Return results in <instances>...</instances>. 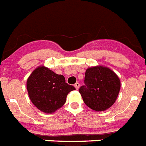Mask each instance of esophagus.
Instances as JSON below:
<instances>
[{"mask_svg":"<svg viewBox=\"0 0 146 146\" xmlns=\"http://www.w3.org/2000/svg\"><path fill=\"white\" fill-rule=\"evenodd\" d=\"M79 86H80V85H79V82H76V83H75V85H74V87L76 88V90H78V89H79Z\"/></svg>","mask_w":146,"mask_h":146,"instance_id":"1","label":"esophagus"}]
</instances>
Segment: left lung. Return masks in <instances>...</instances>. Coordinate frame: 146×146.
Returning <instances> with one entry per match:
<instances>
[{"label": "left lung", "mask_w": 146, "mask_h": 146, "mask_svg": "<svg viewBox=\"0 0 146 146\" xmlns=\"http://www.w3.org/2000/svg\"><path fill=\"white\" fill-rule=\"evenodd\" d=\"M85 85L79 89L83 101L92 110L105 111L113 105L121 88L120 79L110 68L97 66L88 68Z\"/></svg>", "instance_id": "obj_1"}]
</instances>
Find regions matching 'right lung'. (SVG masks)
Listing matches in <instances>:
<instances>
[{"label":"right lung","instance_id":"add662e5","mask_svg":"<svg viewBox=\"0 0 146 146\" xmlns=\"http://www.w3.org/2000/svg\"><path fill=\"white\" fill-rule=\"evenodd\" d=\"M27 89L31 100L38 110L53 113L65 104L67 94L76 88L65 82L64 76L40 66L28 77Z\"/></svg>","mask_w":146,"mask_h":146}]
</instances>
